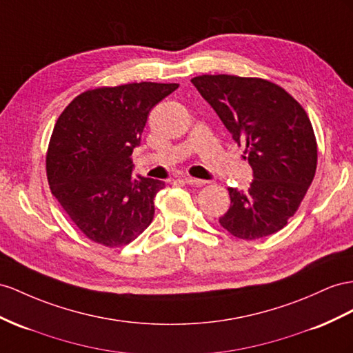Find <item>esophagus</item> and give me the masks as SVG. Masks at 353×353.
I'll return each instance as SVG.
<instances>
[{
    "label": "esophagus",
    "mask_w": 353,
    "mask_h": 353,
    "mask_svg": "<svg viewBox=\"0 0 353 353\" xmlns=\"http://www.w3.org/2000/svg\"><path fill=\"white\" fill-rule=\"evenodd\" d=\"M183 182L185 183H188V185H194V186H201V185H204L205 182L204 180H201V179H195V177H183Z\"/></svg>",
    "instance_id": "esophagus-1"
}]
</instances>
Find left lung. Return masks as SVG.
Wrapping results in <instances>:
<instances>
[{
    "label": "left lung",
    "mask_w": 353,
    "mask_h": 353,
    "mask_svg": "<svg viewBox=\"0 0 353 353\" xmlns=\"http://www.w3.org/2000/svg\"><path fill=\"white\" fill-rule=\"evenodd\" d=\"M191 82L254 171L248 191L228 188L219 223L234 237L256 240L282 230L313 182L318 146L309 116L283 88L256 77L204 74Z\"/></svg>",
    "instance_id": "8db88e82"
}]
</instances>
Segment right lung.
<instances>
[{
  "label": "right lung",
  "instance_id": "1",
  "mask_svg": "<svg viewBox=\"0 0 353 353\" xmlns=\"http://www.w3.org/2000/svg\"><path fill=\"white\" fill-rule=\"evenodd\" d=\"M177 88L141 82L90 89L59 116L46 157L48 180L89 240L121 248L150 225L153 200L165 183L134 176L131 155L152 108Z\"/></svg>",
  "mask_w": 353,
  "mask_h": 353
}]
</instances>
